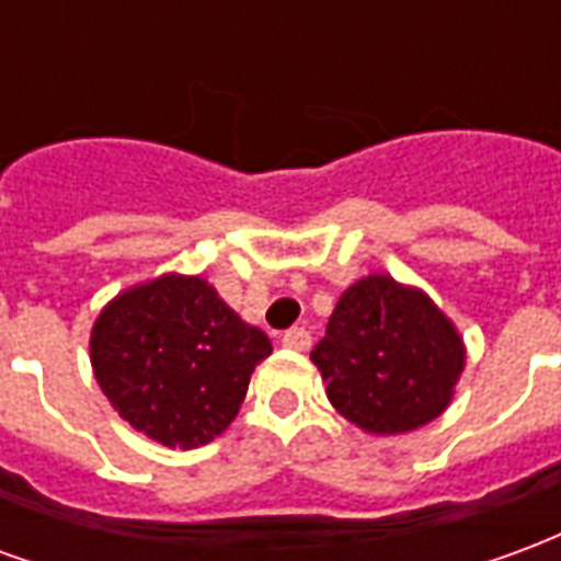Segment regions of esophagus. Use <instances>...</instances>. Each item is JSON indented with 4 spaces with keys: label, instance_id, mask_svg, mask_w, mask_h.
<instances>
[{
    "label": "esophagus",
    "instance_id": "obj_1",
    "mask_svg": "<svg viewBox=\"0 0 561 561\" xmlns=\"http://www.w3.org/2000/svg\"><path fill=\"white\" fill-rule=\"evenodd\" d=\"M309 342H312V336H309V330L304 328H291L282 333V345H285V348H291V352H306V348H309Z\"/></svg>",
    "mask_w": 561,
    "mask_h": 561
}]
</instances>
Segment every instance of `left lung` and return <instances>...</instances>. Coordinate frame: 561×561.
I'll return each instance as SVG.
<instances>
[{"mask_svg": "<svg viewBox=\"0 0 561 561\" xmlns=\"http://www.w3.org/2000/svg\"><path fill=\"white\" fill-rule=\"evenodd\" d=\"M312 364L345 421L369 435H400L450 405L466 342L430 294L369 273L342 291Z\"/></svg>", "mask_w": 561, "mask_h": 561, "instance_id": "1", "label": "left lung"}]
</instances>
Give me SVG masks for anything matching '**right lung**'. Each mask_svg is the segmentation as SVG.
<instances>
[{
  "label": "right lung",
  "instance_id": "right-lung-1",
  "mask_svg": "<svg viewBox=\"0 0 561 561\" xmlns=\"http://www.w3.org/2000/svg\"><path fill=\"white\" fill-rule=\"evenodd\" d=\"M264 330L245 324L201 276L164 273L104 306L90 333L99 388L123 421L164 447H201L240 412Z\"/></svg>",
  "mask_w": 561,
  "mask_h": 561
}]
</instances>
